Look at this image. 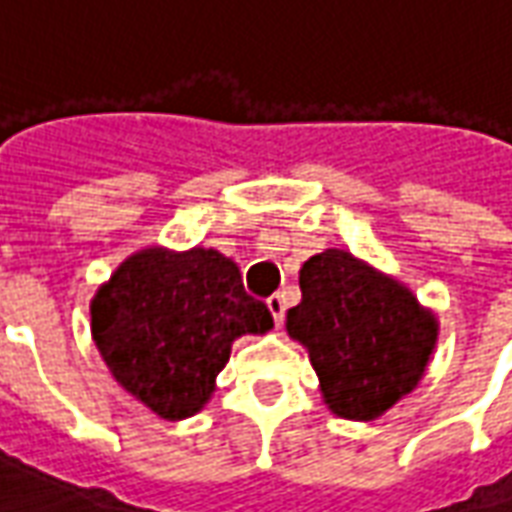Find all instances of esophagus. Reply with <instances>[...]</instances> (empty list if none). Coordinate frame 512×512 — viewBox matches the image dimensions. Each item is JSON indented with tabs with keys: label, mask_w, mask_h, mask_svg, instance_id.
<instances>
[{
	"label": "esophagus",
	"mask_w": 512,
	"mask_h": 512,
	"mask_svg": "<svg viewBox=\"0 0 512 512\" xmlns=\"http://www.w3.org/2000/svg\"><path fill=\"white\" fill-rule=\"evenodd\" d=\"M266 304H268V312H271V318H274V323L282 326V323H285V296H282V293H274V296H268Z\"/></svg>",
	"instance_id": "1"
}]
</instances>
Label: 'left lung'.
Segmentation results:
<instances>
[{"label":"left lung","instance_id":"left-lung-1","mask_svg":"<svg viewBox=\"0 0 512 512\" xmlns=\"http://www.w3.org/2000/svg\"><path fill=\"white\" fill-rule=\"evenodd\" d=\"M299 288L285 326L310 351L323 400L337 417H381L419 384L439 323L411 290L345 249L312 255Z\"/></svg>","mask_w":512,"mask_h":512}]
</instances>
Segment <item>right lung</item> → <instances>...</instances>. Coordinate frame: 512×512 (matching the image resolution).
I'll use <instances>...</instances> for the list:
<instances>
[{
	"mask_svg": "<svg viewBox=\"0 0 512 512\" xmlns=\"http://www.w3.org/2000/svg\"><path fill=\"white\" fill-rule=\"evenodd\" d=\"M93 340L117 384L161 419L197 414L241 334L274 318L244 290L238 266L216 249H142L90 304Z\"/></svg>",
	"mask_w": 512,
	"mask_h": 512,
	"instance_id": "add662e5",
	"label": "right lung"
}]
</instances>
